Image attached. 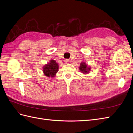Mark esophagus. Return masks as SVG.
<instances>
[{"instance_id":"obj_1","label":"esophagus","mask_w":133,"mask_h":133,"mask_svg":"<svg viewBox=\"0 0 133 133\" xmlns=\"http://www.w3.org/2000/svg\"><path fill=\"white\" fill-rule=\"evenodd\" d=\"M64 62H65L66 64H69L70 62V60H69V59H65V60H64Z\"/></svg>"}]
</instances>
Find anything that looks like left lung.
Here are the masks:
<instances>
[{
    "instance_id": "8db88e82",
    "label": "left lung",
    "mask_w": 133,
    "mask_h": 133,
    "mask_svg": "<svg viewBox=\"0 0 133 133\" xmlns=\"http://www.w3.org/2000/svg\"><path fill=\"white\" fill-rule=\"evenodd\" d=\"M79 70H80V71H82L83 73L87 74L89 72L90 70V67H88L87 65L85 63L82 62L80 64Z\"/></svg>"
}]
</instances>
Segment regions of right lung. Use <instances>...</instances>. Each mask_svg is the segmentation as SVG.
<instances>
[{
	"mask_svg": "<svg viewBox=\"0 0 133 133\" xmlns=\"http://www.w3.org/2000/svg\"><path fill=\"white\" fill-rule=\"evenodd\" d=\"M59 66L55 60H51L49 63L45 64L43 67V72L48 77H53L58 71Z\"/></svg>",
	"mask_w": 133,
	"mask_h": 133,
	"instance_id": "obj_1",
	"label": "right lung"
}]
</instances>
